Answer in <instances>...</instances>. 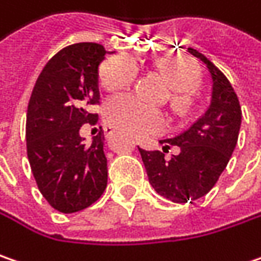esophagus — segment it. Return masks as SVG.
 <instances>
[{
    "mask_svg": "<svg viewBox=\"0 0 261 261\" xmlns=\"http://www.w3.org/2000/svg\"><path fill=\"white\" fill-rule=\"evenodd\" d=\"M104 130H106V134H107V135H110L111 132H113V127H106Z\"/></svg>",
    "mask_w": 261,
    "mask_h": 261,
    "instance_id": "1",
    "label": "esophagus"
}]
</instances>
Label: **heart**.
<instances>
[{"mask_svg": "<svg viewBox=\"0 0 261 261\" xmlns=\"http://www.w3.org/2000/svg\"><path fill=\"white\" fill-rule=\"evenodd\" d=\"M157 69L170 86V106L179 113L188 110L192 94L198 88L200 76L194 64L180 56H170L157 61ZM138 74V64L127 54L106 59L98 67V84L107 92L122 91L132 85ZM106 120L132 135H148L163 130L166 116L162 110L141 104L132 95H116L104 106Z\"/></svg>", "mask_w": 261, "mask_h": 261, "instance_id": "heart-1", "label": "heart"}]
</instances>
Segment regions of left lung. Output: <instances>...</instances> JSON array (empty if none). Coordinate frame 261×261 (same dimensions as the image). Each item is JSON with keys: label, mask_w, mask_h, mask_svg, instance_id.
<instances>
[{"label": "left lung", "mask_w": 261, "mask_h": 261, "mask_svg": "<svg viewBox=\"0 0 261 261\" xmlns=\"http://www.w3.org/2000/svg\"><path fill=\"white\" fill-rule=\"evenodd\" d=\"M188 54L200 60L212 76L210 107L185 132L160 141L163 152L139 148L152 188L173 202L195 201L215 187L235 150L241 127V106L228 77L197 49L188 48ZM170 145L181 151L164 159Z\"/></svg>", "instance_id": "left-lung-1"}]
</instances>
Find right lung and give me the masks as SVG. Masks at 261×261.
I'll return each instance as SVG.
<instances>
[{
  "instance_id": "1",
  "label": "right lung",
  "mask_w": 261,
  "mask_h": 261,
  "mask_svg": "<svg viewBox=\"0 0 261 261\" xmlns=\"http://www.w3.org/2000/svg\"><path fill=\"white\" fill-rule=\"evenodd\" d=\"M107 51L95 42L60 49L33 86L26 116V147L36 185L48 204L76 213L97 201L107 187L104 134L91 144L79 137L94 123L99 104L98 64Z\"/></svg>"
}]
</instances>
